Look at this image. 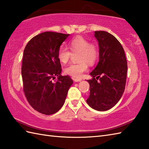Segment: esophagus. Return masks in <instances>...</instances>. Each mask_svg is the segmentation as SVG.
Wrapping results in <instances>:
<instances>
[{
    "mask_svg": "<svg viewBox=\"0 0 149 149\" xmlns=\"http://www.w3.org/2000/svg\"><path fill=\"white\" fill-rule=\"evenodd\" d=\"M73 79L75 82H79L81 81H82L81 79H78V78H73Z\"/></svg>",
    "mask_w": 149,
    "mask_h": 149,
    "instance_id": "esophagus-1",
    "label": "esophagus"
}]
</instances>
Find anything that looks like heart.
<instances>
[{
	"mask_svg": "<svg viewBox=\"0 0 149 149\" xmlns=\"http://www.w3.org/2000/svg\"><path fill=\"white\" fill-rule=\"evenodd\" d=\"M69 49L73 54H77L76 64H71L65 68L66 74L76 78H81L84 72L88 69V64L92 65L97 61L99 56L98 47L95 43H90L85 38L78 36L73 38L68 43ZM67 48L61 47L58 52V58L63 64L67 63L72 56V53Z\"/></svg>",
	"mask_w": 149,
	"mask_h": 149,
	"instance_id": "obj_1",
	"label": "heart"
}]
</instances>
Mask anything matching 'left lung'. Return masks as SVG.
<instances>
[{"label": "left lung", "instance_id": "left-lung-1", "mask_svg": "<svg viewBox=\"0 0 149 149\" xmlns=\"http://www.w3.org/2000/svg\"><path fill=\"white\" fill-rule=\"evenodd\" d=\"M94 36L99 43V61L90 74L93 78L87 80L90 96L86 102L91 108L104 111L112 108L121 99L125 86L127 63L124 50L115 36L103 31H95Z\"/></svg>", "mask_w": 149, "mask_h": 149}]
</instances>
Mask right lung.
Returning <instances> with one entry per match:
<instances>
[{
	"label": "right lung",
	"instance_id": "obj_1",
	"mask_svg": "<svg viewBox=\"0 0 149 149\" xmlns=\"http://www.w3.org/2000/svg\"><path fill=\"white\" fill-rule=\"evenodd\" d=\"M70 34L45 32L33 37L25 47L22 66L23 90L31 107L44 115L54 114L65 103L73 84L62 76L58 52ZM57 80L53 81L55 77Z\"/></svg>",
	"mask_w": 149,
	"mask_h": 149
}]
</instances>
